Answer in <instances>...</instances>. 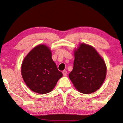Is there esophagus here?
I'll return each instance as SVG.
<instances>
[{"label":"esophagus","mask_w":123,"mask_h":123,"mask_svg":"<svg viewBox=\"0 0 123 123\" xmlns=\"http://www.w3.org/2000/svg\"><path fill=\"white\" fill-rule=\"evenodd\" d=\"M62 73H63V76H66L67 75V73H68V72L66 70H64L62 71Z\"/></svg>","instance_id":"34e87169"}]
</instances>
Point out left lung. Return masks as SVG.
I'll return each mask as SVG.
<instances>
[{"label":"left lung","mask_w":123,"mask_h":123,"mask_svg":"<svg viewBox=\"0 0 123 123\" xmlns=\"http://www.w3.org/2000/svg\"><path fill=\"white\" fill-rule=\"evenodd\" d=\"M73 70L69 77L79 92L89 94L100 87L106 77L105 61L92 46L81 43L74 50Z\"/></svg>","instance_id":"left-lung-1"}]
</instances>
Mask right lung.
<instances>
[{
  "instance_id": "right-lung-1",
  "label": "right lung",
  "mask_w": 123,
  "mask_h": 123,
  "mask_svg": "<svg viewBox=\"0 0 123 123\" xmlns=\"http://www.w3.org/2000/svg\"><path fill=\"white\" fill-rule=\"evenodd\" d=\"M21 75L27 86L40 94L50 92L63 76L45 45L35 46L26 55L21 65Z\"/></svg>"
}]
</instances>
